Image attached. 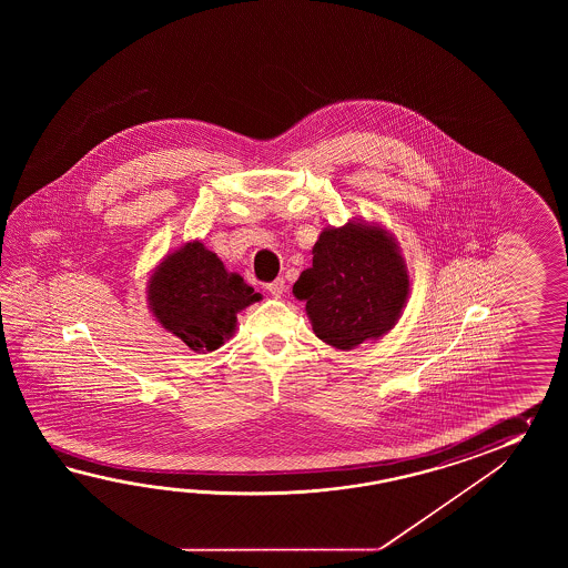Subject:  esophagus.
Here are the masks:
<instances>
[{"mask_svg":"<svg viewBox=\"0 0 568 568\" xmlns=\"http://www.w3.org/2000/svg\"><path fill=\"white\" fill-rule=\"evenodd\" d=\"M267 292L274 296V298H280L284 292H286V282L282 278H276L274 282H270L266 286Z\"/></svg>","mask_w":568,"mask_h":568,"instance_id":"34e87169","label":"esophagus"}]
</instances>
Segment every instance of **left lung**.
Returning a JSON list of instances; mask_svg holds the SVG:
<instances>
[{
	"label": "left lung",
	"mask_w": 568,
	"mask_h": 568,
	"mask_svg": "<svg viewBox=\"0 0 568 568\" xmlns=\"http://www.w3.org/2000/svg\"><path fill=\"white\" fill-rule=\"evenodd\" d=\"M408 286L404 260L386 231L347 223L321 233L313 266L292 290L306 301L316 337L347 351L396 325Z\"/></svg>",
	"instance_id": "1"
}]
</instances>
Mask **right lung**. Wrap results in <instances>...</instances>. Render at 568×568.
I'll return each instance as SVG.
<instances>
[{"label":"right lung","mask_w":568,"mask_h":568,"mask_svg":"<svg viewBox=\"0 0 568 568\" xmlns=\"http://www.w3.org/2000/svg\"><path fill=\"white\" fill-rule=\"evenodd\" d=\"M150 306L160 325L191 349L215 351L231 337L237 313L260 294L227 272L203 243H186L169 255L150 280Z\"/></svg>","instance_id":"1"}]
</instances>
